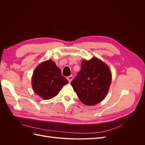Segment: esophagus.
<instances>
[{"label":"esophagus","instance_id":"34e87169","mask_svg":"<svg viewBox=\"0 0 145 145\" xmlns=\"http://www.w3.org/2000/svg\"><path fill=\"white\" fill-rule=\"evenodd\" d=\"M72 78H73L72 76H68V77H67V79H68V82H69V83L72 81Z\"/></svg>","mask_w":145,"mask_h":145}]
</instances>
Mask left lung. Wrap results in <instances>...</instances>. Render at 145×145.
<instances>
[{
	"label": "left lung",
	"mask_w": 145,
	"mask_h": 145,
	"mask_svg": "<svg viewBox=\"0 0 145 145\" xmlns=\"http://www.w3.org/2000/svg\"><path fill=\"white\" fill-rule=\"evenodd\" d=\"M111 82V72L102 61L93 58L83 60L81 70L71 83L82 103L94 105L103 100L108 92Z\"/></svg>",
	"instance_id": "1"
}]
</instances>
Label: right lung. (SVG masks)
I'll use <instances>...</instances> for the list:
<instances>
[{"label": "right lung", "instance_id": "1", "mask_svg": "<svg viewBox=\"0 0 145 145\" xmlns=\"http://www.w3.org/2000/svg\"><path fill=\"white\" fill-rule=\"evenodd\" d=\"M68 83L67 78L62 76L61 70L51 60L39 65L32 77L34 91L46 100L55 97Z\"/></svg>", "mask_w": 145, "mask_h": 145}]
</instances>
